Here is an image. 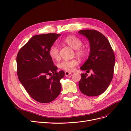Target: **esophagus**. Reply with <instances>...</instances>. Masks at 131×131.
<instances>
[{"label":"esophagus","instance_id":"1","mask_svg":"<svg viewBox=\"0 0 131 131\" xmlns=\"http://www.w3.org/2000/svg\"><path fill=\"white\" fill-rule=\"evenodd\" d=\"M64 73H65V75L67 77V76H68L69 75H70L71 74V72H69V71H65Z\"/></svg>","mask_w":131,"mask_h":131}]
</instances>
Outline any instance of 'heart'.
<instances>
[{"label": "heart", "mask_w": 131, "mask_h": 131, "mask_svg": "<svg viewBox=\"0 0 131 131\" xmlns=\"http://www.w3.org/2000/svg\"><path fill=\"white\" fill-rule=\"evenodd\" d=\"M63 42L70 46L72 48L75 49L76 56L80 58H84L87 54V50L84 48L81 47L83 44L82 41L79 38L74 35H69L67 36ZM49 54L50 57L54 60L60 59L59 49L55 45H51L49 50ZM79 61L77 59L70 60H64L58 64L60 69L66 71H72L74 70L75 67L78 65Z\"/></svg>", "instance_id": "b5f03b06"}]
</instances>
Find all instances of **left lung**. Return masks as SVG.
Segmentation results:
<instances>
[{"label": "left lung", "instance_id": "left-lung-1", "mask_svg": "<svg viewBox=\"0 0 131 131\" xmlns=\"http://www.w3.org/2000/svg\"><path fill=\"white\" fill-rule=\"evenodd\" d=\"M78 33L87 37L90 47L89 58L80 68L94 72L90 76L81 74L79 89L88 96H97L107 89L113 79L115 62L114 51L107 38L97 30L84 29Z\"/></svg>", "mask_w": 131, "mask_h": 131}]
</instances>
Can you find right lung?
<instances>
[{
	"label": "right lung",
	"instance_id": "obj_1",
	"mask_svg": "<svg viewBox=\"0 0 131 131\" xmlns=\"http://www.w3.org/2000/svg\"><path fill=\"white\" fill-rule=\"evenodd\" d=\"M60 36L56 33L35 35L17 54L18 79L29 95L39 103L52 102L61 90L60 80L64 77V72L57 71L49 54L50 47Z\"/></svg>",
	"mask_w": 131,
	"mask_h": 131
}]
</instances>
